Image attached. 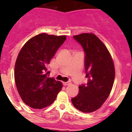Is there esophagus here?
<instances>
[{"mask_svg": "<svg viewBox=\"0 0 132 132\" xmlns=\"http://www.w3.org/2000/svg\"><path fill=\"white\" fill-rule=\"evenodd\" d=\"M63 85L64 86H67V85H69L70 84H71V82H63Z\"/></svg>", "mask_w": 132, "mask_h": 132, "instance_id": "34e87169", "label": "esophagus"}]
</instances>
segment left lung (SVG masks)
Masks as SVG:
<instances>
[{
    "mask_svg": "<svg viewBox=\"0 0 132 132\" xmlns=\"http://www.w3.org/2000/svg\"><path fill=\"white\" fill-rule=\"evenodd\" d=\"M85 52L87 85L79 86V93L71 99L73 106L82 112L90 113L101 108L109 96L115 78L112 56L106 45L93 33L73 36Z\"/></svg>",
    "mask_w": 132,
    "mask_h": 132,
    "instance_id": "1",
    "label": "left lung"
}]
</instances>
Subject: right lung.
Instances as JSON below:
<instances>
[{
  "instance_id": "right-lung-1",
  "label": "right lung",
  "mask_w": 132,
  "mask_h": 132,
  "mask_svg": "<svg viewBox=\"0 0 132 132\" xmlns=\"http://www.w3.org/2000/svg\"><path fill=\"white\" fill-rule=\"evenodd\" d=\"M65 39L66 36L39 34L20 51L15 63V82L23 102L31 108L49 106L62 88V82L48 77L47 67Z\"/></svg>"
}]
</instances>
